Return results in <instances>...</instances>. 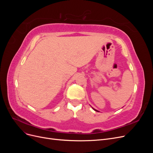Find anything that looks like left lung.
Segmentation results:
<instances>
[{"label": "left lung", "mask_w": 153, "mask_h": 153, "mask_svg": "<svg viewBox=\"0 0 153 153\" xmlns=\"http://www.w3.org/2000/svg\"><path fill=\"white\" fill-rule=\"evenodd\" d=\"M93 109H94V110L95 111H96V112H99V111H98V110H96V109H94V108H93Z\"/></svg>", "instance_id": "left-lung-1"}]
</instances>
